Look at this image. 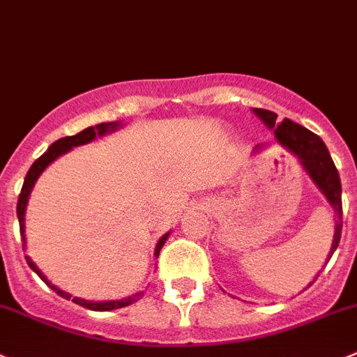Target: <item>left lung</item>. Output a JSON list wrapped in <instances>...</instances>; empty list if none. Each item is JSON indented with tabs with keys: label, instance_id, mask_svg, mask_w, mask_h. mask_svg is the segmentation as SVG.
<instances>
[{
	"label": "left lung",
	"instance_id": "8db88e82",
	"mask_svg": "<svg viewBox=\"0 0 357 357\" xmlns=\"http://www.w3.org/2000/svg\"><path fill=\"white\" fill-rule=\"evenodd\" d=\"M254 112L269 128L275 130L276 141L301 160L303 167L306 169L310 178L314 179L315 185L322 190V194L326 195L329 204L333 206L335 213L338 215L335 238H333V246L331 252H329V259H331L333 252H335L340 243V236H342V183H340L338 171H336L328 148H326V144L319 135L306 130L305 126L291 121V119L276 123L278 116L275 112L266 111V109H254Z\"/></svg>",
	"mask_w": 357,
	"mask_h": 357
}]
</instances>
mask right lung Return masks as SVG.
<instances>
[{"instance_id":"add662e5","label":"right lung","mask_w":357,"mask_h":357,"mask_svg":"<svg viewBox=\"0 0 357 357\" xmlns=\"http://www.w3.org/2000/svg\"><path fill=\"white\" fill-rule=\"evenodd\" d=\"M119 126L118 121H112V123H100V125L96 126H89V128L82 130V132L75 133V135H70V137H63L59 139V141H56L54 144L51 146V148L47 149V151L43 153L40 158H36L35 162H33V165L29 167L28 174H26L24 178V185H22V190H21V194H19V201H17V218H19V229H21V236H22V241H24L26 245V238H24V213H26V204H28V197L29 194H31V190H33V185H35V181L38 179V176L42 174V171L45 167H47L49 163L52 162V160L58 158L59 155H63V153H66L68 149H72L73 146H81V144H86V142L93 141V139L96 137V135H103V133H107V132H114L116 128ZM167 236H162L158 241V245H156V250H155V255L158 257L160 254V250H162L163 243L167 241ZM26 262L29 264V268L33 269V271L36 273V275L40 276V278L45 282V284L49 285V287L52 289V291L56 292V294H59L61 298L65 299H70V294H66V292L59 291L58 287H54V285H51V282H49L45 276L42 275V271H40L38 268H36L35 262L31 261V259L26 255ZM142 296V292H139V294L135 296H130V298L126 299H119V301H105V303H93V301H84V299H79V298H73L72 301L73 303H77V305L84 306V308L88 310H95V312H109V310H116V308H123V306H128L132 305V303L137 301L139 298Z\"/></svg>"}]
</instances>
